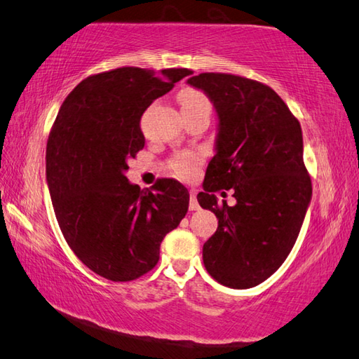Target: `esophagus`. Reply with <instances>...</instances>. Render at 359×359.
<instances>
[{
  "mask_svg": "<svg viewBox=\"0 0 359 359\" xmlns=\"http://www.w3.org/2000/svg\"><path fill=\"white\" fill-rule=\"evenodd\" d=\"M200 208V205L197 202V192L191 191V197H189V210L191 211H197Z\"/></svg>",
  "mask_w": 359,
  "mask_h": 359,
  "instance_id": "esophagus-1",
  "label": "esophagus"
}]
</instances>
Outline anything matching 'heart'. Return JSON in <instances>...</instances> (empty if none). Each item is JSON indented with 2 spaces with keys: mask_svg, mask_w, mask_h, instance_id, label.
<instances>
[{
  "mask_svg": "<svg viewBox=\"0 0 359 359\" xmlns=\"http://www.w3.org/2000/svg\"><path fill=\"white\" fill-rule=\"evenodd\" d=\"M178 100L183 115H191L196 111H211V100L202 90L197 88H184L178 94ZM202 154L197 151H181L170 159V170L181 180H191L197 175Z\"/></svg>",
  "mask_w": 359,
  "mask_h": 359,
  "instance_id": "1",
  "label": "heart"
}]
</instances>
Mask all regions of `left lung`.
Returning a JSON list of instances; mask_svg holds the SVG:
<instances>
[{
	"mask_svg": "<svg viewBox=\"0 0 359 359\" xmlns=\"http://www.w3.org/2000/svg\"><path fill=\"white\" fill-rule=\"evenodd\" d=\"M187 83L208 94L219 115L217 154L197 196L219 221L203 244L205 268L225 287H255L290 254L312 197L301 124L262 81L203 72ZM229 189L236 191L235 207L214 196Z\"/></svg>",
	"mask_w": 359,
	"mask_h": 359,
	"instance_id": "obj_1",
	"label": "left lung"
}]
</instances>
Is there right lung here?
<instances>
[{
    "mask_svg": "<svg viewBox=\"0 0 359 359\" xmlns=\"http://www.w3.org/2000/svg\"><path fill=\"white\" fill-rule=\"evenodd\" d=\"M189 74L128 66L90 75L50 129L46 172L56 221L81 263L109 280L151 271L162 240L187 212L189 192L178 181L162 178L140 191L124 173L144 147V110Z\"/></svg>",
    "mask_w": 359,
    "mask_h": 359,
    "instance_id": "obj_1",
    "label": "right lung"
}]
</instances>
